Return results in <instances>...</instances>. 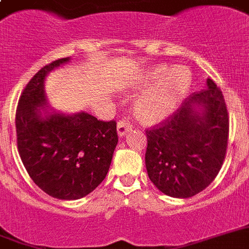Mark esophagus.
Returning a JSON list of instances; mask_svg holds the SVG:
<instances>
[{"mask_svg":"<svg viewBox=\"0 0 249 249\" xmlns=\"http://www.w3.org/2000/svg\"><path fill=\"white\" fill-rule=\"evenodd\" d=\"M131 127H133V125L130 124L126 119L119 120L118 122V134H119V136H124L129 130H131Z\"/></svg>","mask_w":249,"mask_h":249,"instance_id":"34e87169","label":"esophagus"}]
</instances>
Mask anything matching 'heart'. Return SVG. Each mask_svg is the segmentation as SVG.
<instances>
[{
  "instance_id": "obj_1",
  "label": "heart",
  "mask_w": 249,
  "mask_h": 249,
  "mask_svg": "<svg viewBox=\"0 0 249 249\" xmlns=\"http://www.w3.org/2000/svg\"><path fill=\"white\" fill-rule=\"evenodd\" d=\"M191 74L185 68L167 69L165 66L152 68L145 74L141 86H154L136 102V113L141 120L155 123L169 115L185 98L191 87Z\"/></svg>"
}]
</instances>
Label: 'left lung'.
<instances>
[{
  "mask_svg": "<svg viewBox=\"0 0 249 249\" xmlns=\"http://www.w3.org/2000/svg\"><path fill=\"white\" fill-rule=\"evenodd\" d=\"M145 133L151 182L167 196H195L216 178L226 158L230 120L222 91L207 79L205 89Z\"/></svg>",
  "mask_w": 249,
  "mask_h": 249,
  "instance_id": "left-lung-1",
  "label": "left lung"
}]
</instances>
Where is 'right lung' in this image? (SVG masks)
I'll list each match as a JSON object with an SVG mask.
<instances>
[{
  "label": "right lung",
  "mask_w": 249,
  "mask_h": 249,
  "mask_svg": "<svg viewBox=\"0 0 249 249\" xmlns=\"http://www.w3.org/2000/svg\"><path fill=\"white\" fill-rule=\"evenodd\" d=\"M69 58L47 64L33 75L19 97L16 133L19 156L33 182L49 196L78 200L102 183L118 144L116 122L88 113H39L44 109V78Z\"/></svg>",
  "instance_id": "add662e5"
}]
</instances>
